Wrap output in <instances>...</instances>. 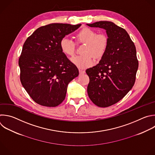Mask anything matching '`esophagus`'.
I'll return each instance as SVG.
<instances>
[{
  "label": "esophagus",
  "mask_w": 155,
  "mask_h": 155,
  "mask_svg": "<svg viewBox=\"0 0 155 155\" xmlns=\"http://www.w3.org/2000/svg\"><path fill=\"white\" fill-rule=\"evenodd\" d=\"M79 72H80V74H83L85 73V71L83 70V69H79Z\"/></svg>",
  "instance_id": "1"
}]
</instances>
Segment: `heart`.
I'll list each match as a JSON object with an SVG mask.
<instances>
[{
  "label": "heart",
  "mask_w": 155,
  "mask_h": 155,
  "mask_svg": "<svg viewBox=\"0 0 155 155\" xmlns=\"http://www.w3.org/2000/svg\"><path fill=\"white\" fill-rule=\"evenodd\" d=\"M78 42H84L82 55L73 57L72 62L81 68L91 66L93 64V58H100L104 55L108 44V38L105 33L97 32L89 28H84L77 34ZM61 51L67 56H72L74 53L75 44L68 37L63 38L60 42Z\"/></svg>",
  "instance_id": "b5f03b06"
}]
</instances>
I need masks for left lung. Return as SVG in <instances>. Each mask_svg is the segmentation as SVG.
Returning <instances> with one entry per match:
<instances>
[{
    "label": "left lung",
    "instance_id": "obj_1",
    "mask_svg": "<svg viewBox=\"0 0 155 155\" xmlns=\"http://www.w3.org/2000/svg\"><path fill=\"white\" fill-rule=\"evenodd\" d=\"M87 25L105 29L108 38L107 50L99 63L86 70L89 98L99 107H108L123 98L134 86L139 65L136 47L127 31L112 22Z\"/></svg>",
    "mask_w": 155,
    "mask_h": 155
}]
</instances>
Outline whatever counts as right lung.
I'll list each match as a JSON object with an SVG mask.
<instances>
[{"label": "right lung", "instance_id": "right-lung-1", "mask_svg": "<svg viewBox=\"0 0 155 155\" xmlns=\"http://www.w3.org/2000/svg\"><path fill=\"white\" fill-rule=\"evenodd\" d=\"M81 24L41 27L24 44L19 59L22 85L38 104L55 107L65 99L68 84L79 74L60 47L61 39Z\"/></svg>", "mask_w": 155, "mask_h": 155}]
</instances>
